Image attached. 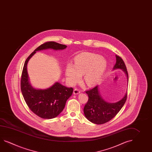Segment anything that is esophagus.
I'll return each instance as SVG.
<instances>
[{
    "label": "esophagus",
    "mask_w": 152,
    "mask_h": 152,
    "mask_svg": "<svg viewBox=\"0 0 152 152\" xmlns=\"http://www.w3.org/2000/svg\"><path fill=\"white\" fill-rule=\"evenodd\" d=\"M80 91H80V90L79 89L75 88L74 89V94H79L80 93Z\"/></svg>",
    "instance_id": "1"
}]
</instances>
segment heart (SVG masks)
I'll return each instance as SVG.
<instances>
[{
	"mask_svg": "<svg viewBox=\"0 0 152 152\" xmlns=\"http://www.w3.org/2000/svg\"><path fill=\"white\" fill-rule=\"evenodd\" d=\"M107 63L100 55L85 52L75 59V64L69 63L66 66V77L72 85L81 80L83 75L84 82L88 86H93L101 80L105 73Z\"/></svg>",
	"mask_w": 152,
	"mask_h": 152,
	"instance_id": "b5f03b06",
	"label": "heart"
}]
</instances>
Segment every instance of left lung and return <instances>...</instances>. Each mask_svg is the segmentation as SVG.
<instances>
[{
  "instance_id": "obj_1",
  "label": "left lung",
  "mask_w": 152,
  "mask_h": 152,
  "mask_svg": "<svg viewBox=\"0 0 152 152\" xmlns=\"http://www.w3.org/2000/svg\"><path fill=\"white\" fill-rule=\"evenodd\" d=\"M116 63L113 69H121L124 71L128 78V72L125 63L119 56H115ZM88 101L84 106V113L89 121L96 124H102L114 118L121 110L127 99L126 93L123 98L115 103L105 102L99 94L98 86L91 89L86 91Z\"/></svg>"
}]
</instances>
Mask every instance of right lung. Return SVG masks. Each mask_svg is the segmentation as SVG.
I'll use <instances>...</instances> for the list:
<instances>
[{
    "mask_svg": "<svg viewBox=\"0 0 152 152\" xmlns=\"http://www.w3.org/2000/svg\"><path fill=\"white\" fill-rule=\"evenodd\" d=\"M66 46L54 41H48L41 45L31 53L24 64L20 80V89L28 107L37 116L44 119L56 117L64 109L66 100L71 96L73 88H67L56 82L50 88L44 90L35 89L29 82L27 63L37 51L52 48L63 50Z\"/></svg>",
    "mask_w": 152,
    "mask_h": 152,
    "instance_id": "obj_1",
    "label": "right lung"
}]
</instances>
